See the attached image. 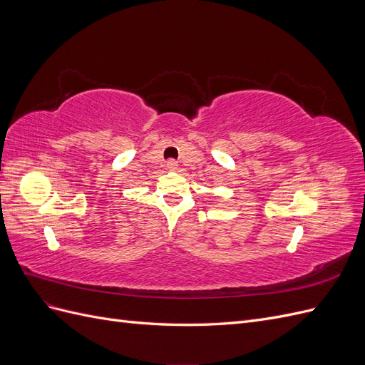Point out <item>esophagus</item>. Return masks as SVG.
Returning a JSON list of instances; mask_svg holds the SVG:
<instances>
[{"label":"esophagus","mask_w":365,"mask_h":365,"mask_svg":"<svg viewBox=\"0 0 365 365\" xmlns=\"http://www.w3.org/2000/svg\"><path fill=\"white\" fill-rule=\"evenodd\" d=\"M165 165H168V169H169V170H175L176 168H178V163H176L175 160H169V161H168V164H165Z\"/></svg>","instance_id":"1"}]
</instances>
